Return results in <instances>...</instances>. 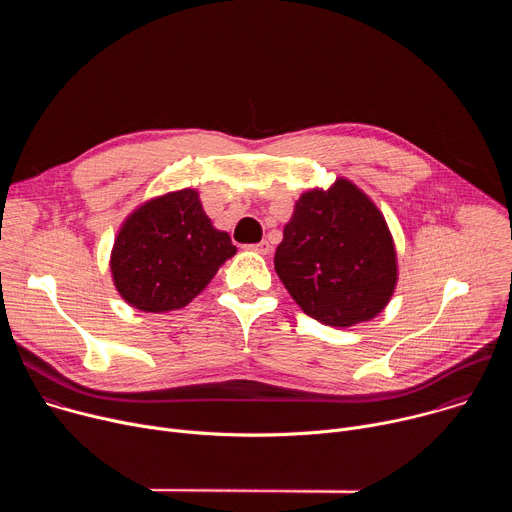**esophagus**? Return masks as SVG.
Returning a JSON list of instances; mask_svg holds the SVG:
<instances>
[{
	"instance_id": "esophagus-1",
	"label": "esophagus",
	"mask_w": 512,
	"mask_h": 512,
	"mask_svg": "<svg viewBox=\"0 0 512 512\" xmlns=\"http://www.w3.org/2000/svg\"><path fill=\"white\" fill-rule=\"evenodd\" d=\"M249 249L255 251V253H259V255H267V253L271 251V245H269L267 241H261V243H257V245H251Z\"/></svg>"
}]
</instances>
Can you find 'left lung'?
Returning a JSON list of instances; mask_svg holds the SVG:
<instances>
[{"label": "left lung", "mask_w": 512, "mask_h": 512, "mask_svg": "<svg viewBox=\"0 0 512 512\" xmlns=\"http://www.w3.org/2000/svg\"><path fill=\"white\" fill-rule=\"evenodd\" d=\"M275 271L314 320L350 328L391 302L399 263L379 206L348 178L306 190L294 204L275 251Z\"/></svg>", "instance_id": "8db88e82"}]
</instances>
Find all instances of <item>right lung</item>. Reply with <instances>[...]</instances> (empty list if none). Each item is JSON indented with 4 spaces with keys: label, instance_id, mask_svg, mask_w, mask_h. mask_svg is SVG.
Segmentation results:
<instances>
[{
    "label": "right lung",
    "instance_id": "add662e5",
    "mask_svg": "<svg viewBox=\"0 0 512 512\" xmlns=\"http://www.w3.org/2000/svg\"><path fill=\"white\" fill-rule=\"evenodd\" d=\"M237 253L218 231L194 188L172 190L133 208L121 223L109 269L119 296L139 312L188 306Z\"/></svg>",
    "mask_w": 512,
    "mask_h": 512
}]
</instances>
